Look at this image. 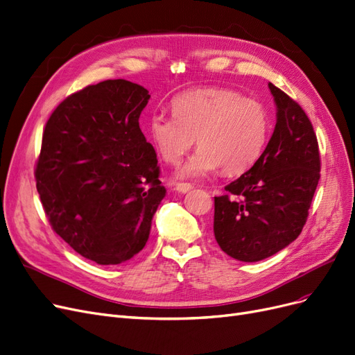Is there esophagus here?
I'll return each instance as SVG.
<instances>
[{
	"label": "esophagus",
	"instance_id": "obj_1",
	"mask_svg": "<svg viewBox=\"0 0 355 355\" xmlns=\"http://www.w3.org/2000/svg\"><path fill=\"white\" fill-rule=\"evenodd\" d=\"M191 189H193V186L189 184V182H178V184L175 186V190L180 193H189Z\"/></svg>",
	"mask_w": 355,
	"mask_h": 355
}]
</instances>
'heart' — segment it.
I'll return each instance as SVG.
<instances>
[{"instance_id": "b5f03b06", "label": "heart", "mask_w": 355, "mask_h": 355, "mask_svg": "<svg viewBox=\"0 0 355 355\" xmlns=\"http://www.w3.org/2000/svg\"><path fill=\"white\" fill-rule=\"evenodd\" d=\"M174 114L153 112L148 131L161 157L175 165L198 137L199 150L181 177H200L220 168L243 174L256 164L270 135L268 110L231 89L187 90L173 101Z\"/></svg>"}]
</instances>
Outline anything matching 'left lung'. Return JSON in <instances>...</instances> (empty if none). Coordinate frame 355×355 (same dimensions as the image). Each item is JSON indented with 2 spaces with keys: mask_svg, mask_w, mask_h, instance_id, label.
I'll return each instance as SVG.
<instances>
[{
  "mask_svg": "<svg viewBox=\"0 0 355 355\" xmlns=\"http://www.w3.org/2000/svg\"><path fill=\"white\" fill-rule=\"evenodd\" d=\"M277 124L256 164L215 198V239L228 256L259 261L303 230L320 178L318 137L304 110L269 83Z\"/></svg>",
  "mask_w": 355,
  "mask_h": 355,
  "instance_id": "obj_1",
  "label": "left lung"
}]
</instances>
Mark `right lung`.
I'll return each mask as SVG.
<instances>
[{
	"label": "right lung",
	"instance_id": "obj_1",
	"mask_svg": "<svg viewBox=\"0 0 355 355\" xmlns=\"http://www.w3.org/2000/svg\"><path fill=\"white\" fill-rule=\"evenodd\" d=\"M149 98L124 78L105 80L65 98L45 125L35 169L45 215L98 265L136 256L165 198L155 149L139 125Z\"/></svg>",
	"mask_w": 355,
	"mask_h": 355
}]
</instances>
